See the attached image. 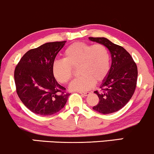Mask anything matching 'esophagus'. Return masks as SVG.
Wrapping results in <instances>:
<instances>
[{
  "mask_svg": "<svg viewBox=\"0 0 154 154\" xmlns=\"http://www.w3.org/2000/svg\"><path fill=\"white\" fill-rule=\"evenodd\" d=\"M79 93L80 94H82V95H84V96H88V95H89L91 94V93H89V92H85V93H82V92H79Z\"/></svg>",
  "mask_w": 154,
  "mask_h": 154,
  "instance_id": "34e87169",
  "label": "esophagus"
}]
</instances>
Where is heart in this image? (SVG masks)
I'll list each match as a JSON object with an SVG mask.
<instances>
[{
  "label": "heart",
  "mask_w": 154,
  "mask_h": 154,
  "mask_svg": "<svg viewBox=\"0 0 154 154\" xmlns=\"http://www.w3.org/2000/svg\"><path fill=\"white\" fill-rule=\"evenodd\" d=\"M63 56V59L56 60L53 63V75L59 83L66 84L72 77L73 69L79 68L81 77L69 85L71 91H88L109 75L110 55L101 44L75 43L65 50Z\"/></svg>",
  "instance_id": "b5f03b06"
}]
</instances>
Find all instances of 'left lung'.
<instances>
[{
  "label": "left lung",
  "mask_w": 154,
  "mask_h": 154,
  "mask_svg": "<svg viewBox=\"0 0 154 154\" xmlns=\"http://www.w3.org/2000/svg\"><path fill=\"white\" fill-rule=\"evenodd\" d=\"M91 41L103 45L110 51L111 65L107 77L102 82V91L94 93L99 102L93 109L103 114L120 110L131 99L137 79V68L130 54L123 47L105 38H89Z\"/></svg>",
  "instance_id": "1"
}]
</instances>
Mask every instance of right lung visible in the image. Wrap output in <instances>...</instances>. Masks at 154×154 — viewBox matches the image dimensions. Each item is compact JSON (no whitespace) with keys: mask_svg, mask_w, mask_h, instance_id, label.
<instances>
[{"mask_svg":"<svg viewBox=\"0 0 154 154\" xmlns=\"http://www.w3.org/2000/svg\"><path fill=\"white\" fill-rule=\"evenodd\" d=\"M66 41L52 42L28 51L14 71L17 93L32 112L50 116L63 109L69 93L57 82L52 72L55 58Z\"/></svg>","mask_w":154,"mask_h":154,"instance_id":"obj_1","label":"right lung"}]
</instances>
